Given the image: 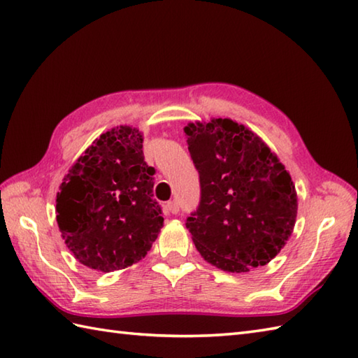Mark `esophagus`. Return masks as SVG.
Wrapping results in <instances>:
<instances>
[{
  "mask_svg": "<svg viewBox=\"0 0 358 358\" xmlns=\"http://www.w3.org/2000/svg\"><path fill=\"white\" fill-rule=\"evenodd\" d=\"M166 209L171 212V214H177V212L180 210V206H178V203L175 201V200H172V201H169L166 204Z\"/></svg>",
  "mask_w": 358,
  "mask_h": 358,
  "instance_id": "1",
  "label": "esophagus"
}]
</instances>
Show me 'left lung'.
<instances>
[{"instance_id": "8db88e82", "label": "left lung", "mask_w": 358, "mask_h": 358, "mask_svg": "<svg viewBox=\"0 0 358 358\" xmlns=\"http://www.w3.org/2000/svg\"><path fill=\"white\" fill-rule=\"evenodd\" d=\"M200 173V206L186 227L200 255L241 273L275 258L294 231L299 201L291 173L245 124L210 118L185 126Z\"/></svg>"}]
</instances>
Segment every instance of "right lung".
I'll use <instances>...</instances> for the list:
<instances>
[{
  "label": "right lung",
  "mask_w": 358,
  "mask_h": 358,
  "mask_svg": "<svg viewBox=\"0 0 358 358\" xmlns=\"http://www.w3.org/2000/svg\"><path fill=\"white\" fill-rule=\"evenodd\" d=\"M143 132L117 126L100 135L64 175L57 223L77 260L98 272L143 260L163 227L154 200L155 169L144 162Z\"/></svg>",
  "instance_id": "right-lung-1"
}]
</instances>
